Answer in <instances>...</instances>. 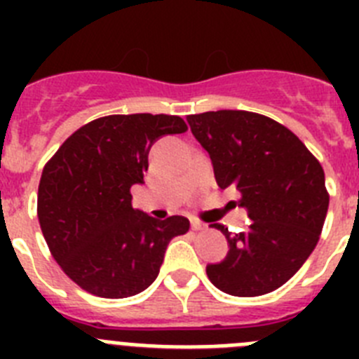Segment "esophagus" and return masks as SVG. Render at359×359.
<instances>
[{
    "mask_svg": "<svg viewBox=\"0 0 359 359\" xmlns=\"http://www.w3.org/2000/svg\"><path fill=\"white\" fill-rule=\"evenodd\" d=\"M190 228H192V230H205V228H207V224L205 223H201V221H198V219H192V221H190Z\"/></svg>",
    "mask_w": 359,
    "mask_h": 359,
    "instance_id": "esophagus-1",
    "label": "esophagus"
}]
</instances>
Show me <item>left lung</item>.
<instances>
[{
	"mask_svg": "<svg viewBox=\"0 0 359 359\" xmlns=\"http://www.w3.org/2000/svg\"><path fill=\"white\" fill-rule=\"evenodd\" d=\"M208 152L221 189L239 190L252 223L239 233L214 224L226 257L207 266L217 290L259 297L286 284L315 250L327 215L322 165L287 128L250 111H207L187 118Z\"/></svg>",
	"mask_w": 359,
	"mask_h": 359,
	"instance_id": "8db88e82",
	"label": "left lung"
}]
</instances>
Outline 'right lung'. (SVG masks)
Instances as JSON below:
<instances>
[{"label":"right lung","mask_w":359,"mask_h":359,"mask_svg":"<svg viewBox=\"0 0 359 359\" xmlns=\"http://www.w3.org/2000/svg\"><path fill=\"white\" fill-rule=\"evenodd\" d=\"M187 131L172 115H111L86 123L44 165L37 217L62 271L88 293L126 298L160 273L170 239L189 219L163 221L135 210L131 187L144 183L152 144Z\"/></svg>","instance_id":"1"}]
</instances>
